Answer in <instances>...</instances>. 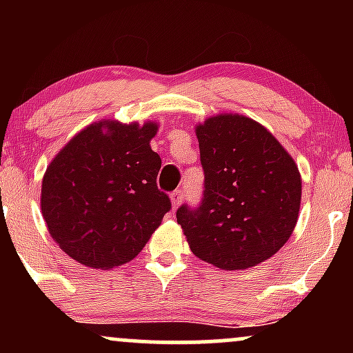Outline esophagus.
<instances>
[{
  "instance_id": "esophagus-1",
  "label": "esophagus",
  "mask_w": 353,
  "mask_h": 353,
  "mask_svg": "<svg viewBox=\"0 0 353 353\" xmlns=\"http://www.w3.org/2000/svg\"><path fill=\"white\" fill-rule=\"evenodd\" d=\"M182 196H184V192H182L181 189H176V190H174V192L171 194V202H172L174 209H176L177 205H179L181 202H182Z\"/></svg>"
}]
</instances>
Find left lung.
<instances>
[{"mask_svg": "<svg viewBox=\"0 0 353 353\" xmlns=\"http://www.w3.org/2000/svg\"><path fill=\"white\" fill-rule=\"evenodd\" d=\"M204 192L177 209L190 250L225 270L249 269L277 252L299 219L302 179L292 156L262 124L217 114L196 125Z\"/></svg>", "mask_w": 353, "mask_h": 353, "instance_id": "8db88e82", "label": "left lung"}]
</instances>
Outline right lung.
<instances>
[{"mask_svg": "<svg viewBox=\"0 0 353 353\" xmlns=\"http://www.w3.org/2000/svg\"><path fill=\"white\" fill-rule=\"evenodd\" d=\"M157 123L89 124L56 154L41 185V212L51 237L92 269L132 261L171 210L157 189Z\"/></svg>", "mask_w": 353, "mask_h": 353, "instance_id": "right-lung-1", "label": "right lung"}]
</instances>
